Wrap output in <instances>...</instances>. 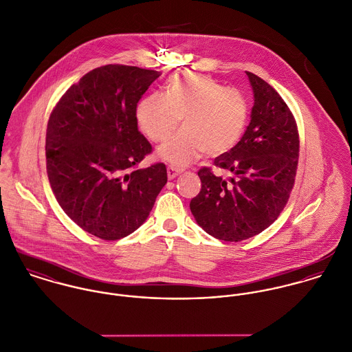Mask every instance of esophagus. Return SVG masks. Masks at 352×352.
<instances>
[{"label":"esophagus","mask_w":352,"mask_h":352,"mask_svg":"<svg viewBox=\"0 0 352 352\" xmlns=\"http://www.w3.org/2000/svg\"><path fill=\"white\" fill-rule=\"evenodd\" d=\"M168 179L169 180H173L176 176H179L180 173H182V170L180 169H177V168H175V166H168Z\"/></svg>","instance_id":"esophagus-1"}]
</instances>
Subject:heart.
Returning a JSON list of instances; mask_svg holds the SVG:
<instances>
[{
  "instance_id": "1",
  "label": "heart",
  "mask_w": 352,
  "mask_h": 352,
  "mask_svg": "<svg viewBox=\"0 0 352 352\" xmlns=\"http://www.w3.org/2000/svg\"><path fill=\"white\" fill-rule=\"evenodd\" d=\"M183 130L158 151L162 160L186 166L206 153L221 155L241 140L250 105L245 96L210 76L194 72L175 74L166 95L151 92L138 102L137 122L154 144L165 142L179 127Z\"/></svg>"
}]
</instances>
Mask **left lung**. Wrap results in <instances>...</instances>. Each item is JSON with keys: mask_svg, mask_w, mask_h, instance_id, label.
<instances>
[{"mask_svg": "<svg viewBox=\"0 0 352 352\" xmlns=\"http://www.w3.org/2000/svg\"><path fill=\"white\" fill-rule=\"evenodd\" d=\"M247 76L254 96L251 123L234 148L214 160L230 179L203 166L201 192L190 203L204 232L230 243L251 239L274 223L290 198L300 157L292 109L268 82L251 72Z\"/></svg>", "mask_w": 352, "mask_h": 352, "instance_id": "8db88e82", "label": "left lung"}]
</instances>
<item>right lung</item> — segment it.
I'll return each mask as SVG.
<instances>
[{
	"label": "right lung",
	"instance_id": "obj_1",
	"mask_svg": "<svg viewBox=\"0 0 352 352\" xmlns=\"http://www.w3.org/2000/svg\"><path fill=\"white\" fill-rule=\"evenodd\" d=\"M160 72L105 65L73 84L51 111L46 168L51 190L72 221L101 240L137 230L165 186L162 162L138 131L137 104Z\"/></svg>",
	"mask_w": 352,
	"mask_h": 352
}]
</instances>
